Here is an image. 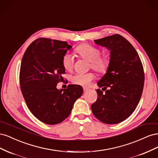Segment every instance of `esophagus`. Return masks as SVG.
<instances>
[{"label": "esophagus", "instance_id": "34e87169", "mask_svg": "<svg viewBox=\"0 0 158 158\" xmlns=\"http://www.w3.org/2000/svg\"><path fill=\"white\" fill-rule=\"evenodd\" d=\"M83 89H84V92H87V91L89 89L88 88H83Z\"/></svg>", "mask_w": 158, "mask_h": 158}]
</instances>
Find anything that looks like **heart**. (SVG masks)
Instances as JSON below:
<instances>
[{"label":"heart","instance_id":"1","mask_svg":"<svg viewBox=\"0 0 158 158\" xmlns=\"http://www.w3.org/2000/svg\"><path fill=\"white\" fill-rule=\"evenodd\" d=\"M76 53L85 60L89 62V67L99 74H104L110 66V59L108 56H100L101 51L97 47L88 44H82L76 47ZM73 57L70 54H65L62 59V64L66 71H70L73 67ZM92 73H78L72 76L71 81L74 84L88 86L94 79Z\"/></svg>","mask_w":158,"mask_h":158}]
</instances>
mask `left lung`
<instances>
[{
	"mask_svg": "<svg viewBox=\"0 0 158 158\" xmlns=\"http://www.w3.org/2000/svg\"><path fill=\"white\" fill-rule=\"evenodd\" d=\"M110 51V66L98 82L104 94L96 89L98 99L91 106L101 122L113 125L127 119L135 111L141 98L144 73L136 49L125 37L114 34L94 40Z\"/></svg>",
	"mask_w": 158,
	"mask_h": 158,
	"instance_id": "left-lung-1",
	"label": "left lung"
}]
</instances>
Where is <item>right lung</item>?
Returning <instances> with one entry per match:
<instances>
[{
  "mask_svg": "<svg viewBox=\"0 0 158 158\" xmlns=\"http://www.w3.org/2000/svg\"><path fill=\"white\" fill-rule=\"evenodd\" d=\"M71 47L66 41L40 38L22 57L20 84L23 98L33 115L47 125H56L67 118L83 93L79 85L56 88L65 73L62 59Z\"/></svg>",
  "mask_w": 158,
  "mask_h": 158,
  "instance_id": "add662e5",
  "label": "right lung"
}]
</instances>
